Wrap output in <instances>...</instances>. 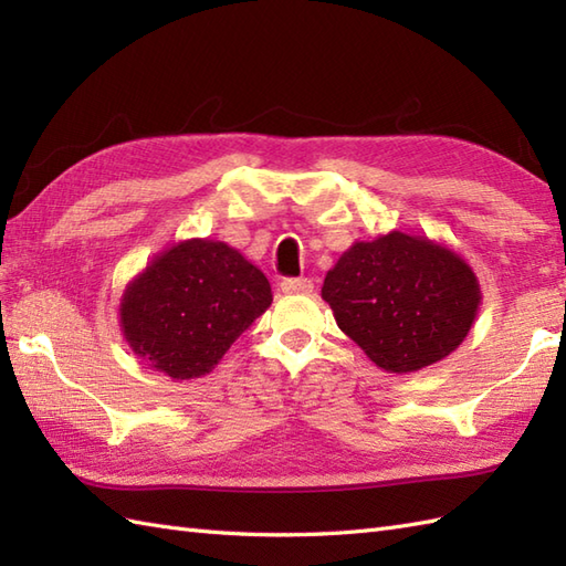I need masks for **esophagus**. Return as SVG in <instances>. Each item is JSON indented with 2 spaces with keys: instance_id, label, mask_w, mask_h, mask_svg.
<instances>
[{
  "instance_id": "34e87169",
  "label": "esophagus",
  "mask_w": 566,
  "mask_h": 566,
  "mask_svg": "<svg viewBox=\"0 0 566 566\" xmlns=\"http://www.w3.org/2000/svg\"><path fill=\"white\" fill-rule=\"evenodd\" d=\"M280 286L284 294H311L314 292V282L306 280V276H298V280H282Z\"/></svg>"
}]
</instances>
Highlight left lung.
<instances>
[{
    "instance_id": "8db88e82",
    "label": "left lung",
    "mask_w": 566,
    "mask_h": 566,
    "mask_svg": "<svg viewBox=\"0 0 566 566\" xmlns=\"http://www.w3.org/2000/svg\"><path fill=\"white\" fill-rule=\"evenodd\" d=\"M321 296L347 338L396 375L457 350L482 302L476 274L457 252L401 231L357 240L328 270Z\"/></svg>"
}]
</instances>
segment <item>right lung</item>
Returning <instances> with one entry per match:
<instances>
[{
  "label": "right lung",
  "instance_id": "right-lung-1",
  "mask_svg": "<svg viewBox=\"0 0 566 566\" xmlns=\"http://www.w3.org/2000/svg\"><path fill=\"white\" fill-rule=\"evenodd\" d=\"M272 304L268 276L221 240L163 250L122 296V331L148 367L177 381L209 375Z\"/></svg>",
  "mask_w": 566,
  "mask_h": 566
}]
</instances>
